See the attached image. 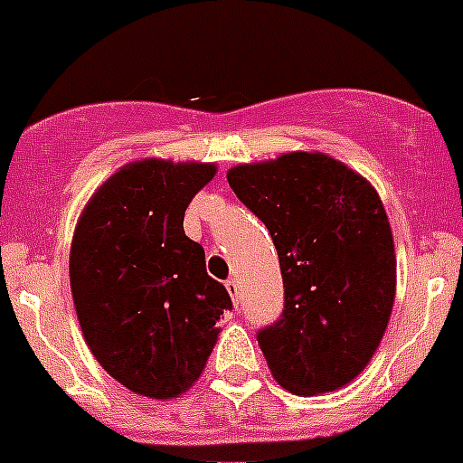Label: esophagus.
I'll use <instances>...</instances> for the list:
<instances>
[{
	"mask_svg": "<svg viewBox=\"0 0 463 463\" xmlns=\"http://www.w3.org/2000/svg\"><path fill=\"white\" fill-rule=\"evenodd\" d=\"M224 287H227L229 296H232V298L236 300V305H239V279H236V278H229L227 282H224Z\"/></svg>",
	"mask_w": 463,
	"mask_h": 463,
	"instance_id": "34e87169",
	"label": "esophagus"
}]
</instances>
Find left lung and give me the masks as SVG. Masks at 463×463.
I'll return each instance as SVG.
<instances>
[{"instance_id":"left-lung-1","label":"left lung","mask_w":463,"mask_h":463,"mask_svg":"<svg viewBox=\"0 0 463 463\" xmlns=\"http://www.w3.org/2000/svg\"><path fill=\"white\" fill-rule=\"evenodd\" d=\"M227 181L279 257L282 317L257 335L275 381L294 395L351 383L381 345L395 303V243L379 193L319 151L239 165Z\"/></svg>"}]
</instances>
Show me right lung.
Segmentation results:
<instances>
[{"label": "right lung", "instance_id": "obj_1", "mask_svg": "<svg viewBox=\"0 0 463 463\" xmlns=\"http://www.w3.org/2000/svg\"><path fill=\"white\" fill-rule=\"evenodd\" d=\"M213 163L144 158L114 172L84 206L71 243V291L87 346L137 395L172 400L209 360L232 298L184 232Z\"/></svg>", "mask_w": 463, "mask_h": 463}]
</instances>
